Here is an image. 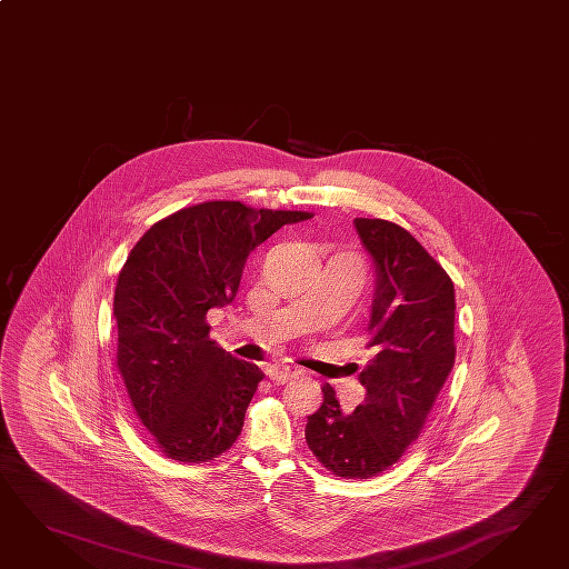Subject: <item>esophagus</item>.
Masks as SVG:
<instances>
[{
	"instance_id": "1",
	"label": "esophagus",
	"mask_w": 569,
	"mask_h": 569,
	"mask_svg": "<svg viewBox=\"0 0 569 569\" xmlns=\"http://www.w3.org/2000/svg\"><path fill=\"white\" fill-rule=\"evenodd\" d=\"M268 378L272 379L274 383H284V381H289L292 378V369L289 366H284V363H272L268 368Z\"/></svg>"
}]
</instances>
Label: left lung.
I'll use <instances>...</instances> for the list:
<instances>
[{
  "label": "left lung",
  "mask_w": 569,
  "mask_h": 569,
  "mask_svg": "<svg viewBox=\"0 0 569 569\" xmlns=\"http://www.w3.org/2000/svg\"><path fill=\"white\" fill-rule=\"evenodd\" d=\"M376 274L368 331L376 356L361 369L366 400L343 412L327 383L305 438L337 477L369 479L412 445L455 368V284L408 230L353 220Z\"/></svg>",
  "instance_id": "8db88e82"
}]
</instances>
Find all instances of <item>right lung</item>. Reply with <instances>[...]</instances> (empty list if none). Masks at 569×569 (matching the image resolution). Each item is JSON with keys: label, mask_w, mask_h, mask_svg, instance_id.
Returning a JSON list of instances; mask_svg holds the SVG:
<instances>
[{"label": "right lung", "mask_w": 569, "mask_h": 569, "mask_svg": "<svg viewBox=\"0 0 569 569\" xmlns=\"http://www.w3.org/2000/svg\"><path fill=\"white\" fill-rule=\"evenodd\" d=\"M307 218L206 201L153 223L127 257L112 302L117 366L166 457L208 462L242 432L264 373L212 341L206 315L234 301L258 244Z\"/></svg>", "instance_id": "add662e5"}]
</instances>
